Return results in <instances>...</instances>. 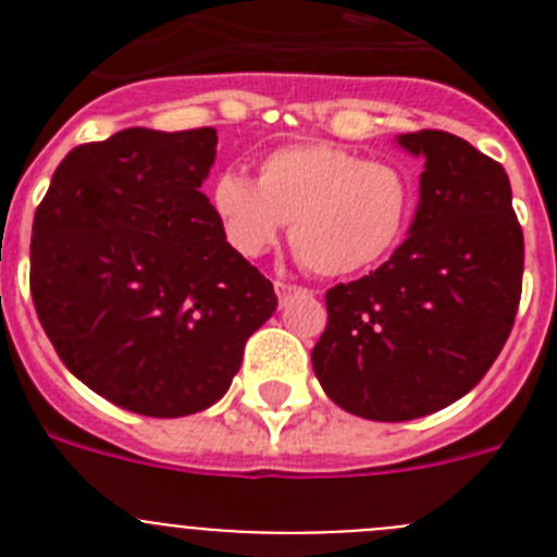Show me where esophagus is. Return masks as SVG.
I'll list each match as a JSON object with an SVG mask.
<instances>
[{"mask_svg": "<svg viewBox=\"0 0 557 557\" xmlns=\"http://www.w3.org/2000/svg\"><path fill=\"white\" fill-rule=\"evenodd\" d=\"M275 293H278V298H282V301H287V298H293V295H301V293H307V289L295 287V284L275 282Z\"/></svg>", "mask_w": 557, "mask_h": 557, "instance_id": "esophagus-1", "label": "esophagus"}]
</instances>
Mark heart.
<instances>
[{"mask_svg": "<svg viewBox=\"0 0 557 557\" xmlns=\"http://www.w3.org/2000/svg\"><path fill=\"white\" fill-rule=\"evenodd\" d=\"M416 206L410 172L334 145H289L259 164L256 184L223 172L211 209L231 248L256 259L289 223L298 259L318 275L371 270L401 243Z\"/></svg>", "mask_w": 557, "mask_h": 557, "instance_id": "1", "label": "heart"}]
</instances>
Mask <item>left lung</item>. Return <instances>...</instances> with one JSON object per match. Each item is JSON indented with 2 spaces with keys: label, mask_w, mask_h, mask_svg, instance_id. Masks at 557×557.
I'll use <instances>...</instances> for the list:
<instances>
[{
  "label": "left lung",
  "mask_w": 557,
  "mask_h": 557,
  "mask_svg": "<svg viewBox=\"0 0 557 557\" xmlns=\"http://www.w3.org/2000/svg\"><path fill=\"white\" fill-rule=\"evenodd\" d=\"M424 159L407 239L326 293L314 376L346 412L412 421L444 410L499 357L521 298L524 236L505 166L446 131L396 136Z\"/></svg>",
  "instance_id": "8db88e82"
}]
</instances>
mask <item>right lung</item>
I'll return each mask as SVG.
<instances>
[{
	"label": "right lung",
	"mask_w": 557,
	"mask_h": 557,
	"mask_svg": "<svg viewBox=\"0 0 557 557\" xmlns=\"http://www.w3.org/2000/svg\"><path fill=\"white\" fill-rule=\"evenodd\" d=\"M214 156V127H127L69 152L33 220L38 321L122 410L181 418L220 401L278 307L200 191Z\"/></svg>",
	"instance_id": "add662e5"
}]
</instances>
